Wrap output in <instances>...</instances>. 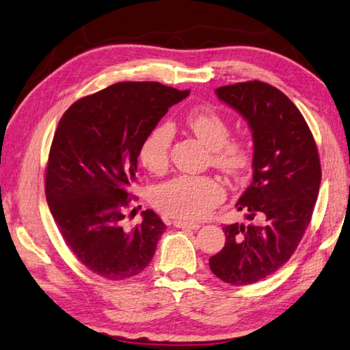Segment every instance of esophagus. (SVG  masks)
Returning a JSON list of instances; mask_svg holds the SVG:
<instances>
[{
	"instance_id": "obj_1",
	"label": "esophagus",
	"mask_w": 350,
	"mask_h": 350,
	"mask_svg": "<svg viewBox=\"0 0 350 350\" xmlns=\"http://www.w3.org/2000/svg\"><path fill=\"white\" fill-rule=\"evenodd\" d=\"M174 226L178 229H190V230H198L200 228L199 223H189V221H181V220H175Z\"/></svg>"
}]
</instances>
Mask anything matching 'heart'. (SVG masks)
I'll use <instances>...</instances> for the list:
<instances>
[{"label": "heart", "mask_w": 350, "mask_h": 350, "mask_svg": "<svg viewBox=\"0 0 350 350\" xmlns=\"http://www.w3.org/2000/svg\"><path fill=\"white\" fill-rule=\"evenodd\" d=\"M185 122L209 150L213 165L229 175H241L250 167L253 152L245 139H229L228 120L211 106H199L185 115ZM174 129L167 122L152 127L139 145V160L150 172H161L169 161ZM161 213L180 220H198L219 205L223 189L214 178L178 175L159 184L151 193Z\"/></svg>", "instance_id": "heart-1"}]
</instances>
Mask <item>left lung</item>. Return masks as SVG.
<instances>
[{"instance_id": "8db88e82", "label": "left lung", "mask_w": 350, "mask_h": 350, "mask_svg": "<svg viewBox=\"0 0 350 350\" xmlns=\"http://www.w3.org/2000/svg\"><path fill=\"white\" fill-rule=\"evenodd\" d=\"M247 121L253 136V180L237 202L247 220L224 226L226 243L209 259L220 280L245 286L291 259L312 220L322 178L304 116L280 90L260 81L215 90Z\"/></svg>"}]
</instances>
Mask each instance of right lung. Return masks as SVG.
I'll list each match as a JSON object with an SVG mask.
<instances>
[{"label":"right lung","instance_id":"right-lung-1","mask_svg":"<svg viewBox=\"0 0 350 350\" xmlns=\"http://www.w3.org/2000/svg\"><path fill=\"white\" fill-rule=\"evenodd\" d=\"M190 91L159 82H118L77 100L53 136L46 167V200L70 250L107 280L141 273L166 224L152 209L142 223L122 228L139 145L170 106Z\"/></svg>","mask_w":350,"mask_h":350}]
</instances>
